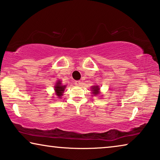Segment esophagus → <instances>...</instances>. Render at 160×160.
<instances>
[{
	"label": "esophagus",
	"mask_w": 160,
	"mask_h": 160,
	"mask_svg": "<svg viewBox=\"0 0 160 160\" xmlns=\"http://www.w3.org/2000/svg\"><path fill=\"white\" fill-rule=\"evenodd\" d=\"M75 85H77V86H81V85H82V82H81L80 80L75 81Z\"/></svg>",
	"instance_id": "esophagus-1"
}]
</instances>
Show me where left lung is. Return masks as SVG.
<instances>
[{"label": "left lung", "instance_id": "1", "mask_svg": "<svg viewBox=\"0 0 160 160\" xmlns=\"http://www.w3.org/2000/svg\"><path fill=\"white\" fill-rule=\"evenodd\" d=\"M91 89H92V94H93L94 95H96L98 94H99L100 88H99L98 85H93V86L91 88Z\"/></svg>", "mask_w": 160, "mask_h": 160}]
</instances>
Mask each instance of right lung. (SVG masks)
Instances as JSON below:
<instances>
[{"label":"right lung","mask_w":160,"mask_h":160,"mask_svg":"<svg viewBox=\"0 0 160 160\" xmlns=\"http://www.w3.org/2000/svg\"><path fill=\"white\" fill-rule=\"evenodd\" d=\"M66 88V85H62L61 83L60 80L57 81V82H56L55 86H54V91L56 92V95L58 96L59 98H61L62 95L64 90H65Z\"/></svg>","instance_id":"right-lung-1"}]
</instances>
